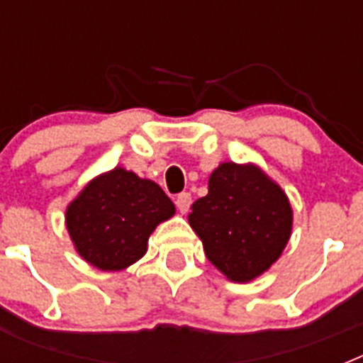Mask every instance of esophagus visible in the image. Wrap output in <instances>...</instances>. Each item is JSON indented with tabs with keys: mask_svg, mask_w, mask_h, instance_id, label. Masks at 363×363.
Returning <instances> with one entry per match:
<instances>
[{
	"mask_svg": "<svg viewBox=\"0 0 363 363\" xmlns=\"http://www.w3.org/2000/svg\"><path fill=\"white\" fill-rule=\"evenodd\" d=\"M192 203V198L189 192H179L178 196H176V207H178V211L182 214H185L189 211V207H191Z\"/></svg>",
	"mask_w": 363,
	"mask_h": 363,
	"instance_id": "1",
	"label": "esophagus"
}]
</instances>
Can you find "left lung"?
Returning a JSON list of instances; mask_svg holds the SVG:
<instances>
[{"label":"left lung","mask_w":363,"mask_h":363,"mask_svg":"<svg viewBox=\"0 0 363 363\" xmlns=\"http://www.w3.org/2000/svg\"><path fill=\"white\" fill-rule=\"evenodd\" d=\"M189 225L205 256L229 281L262 277L293 233V207L284 189L255 163L223 162L209 176V192L192 203Z\"/></svg>","instance_id":"left-lung-1"}]
</instances>
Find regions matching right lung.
I'll return each mask as SVG.
<instances>
[{
  "label": "right lung",
  "instance_id": "1",
  "mask_svg": "<svg viewBox=\"0 0 363 363\" xmlns=\"http://www.w3.org/2000/svg\"><path fill=\"white\" fill-rule=\"evenodd\" d=\"M174 213L158 184L118 165L92 178L67 205L65 225L86 264L116 272L145 256L150 234Z\"/></svg>",
  "mask_w": 363,
  "mask_h": 363
}]
</instances>
